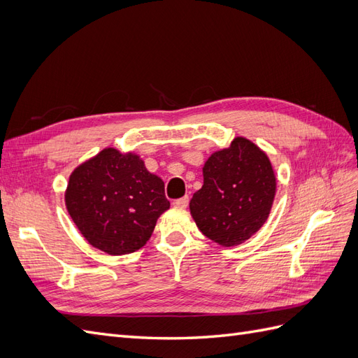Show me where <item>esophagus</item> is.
<instances>
[{
    "instance_id": "1",
    "label": "esophagus",
    "mask_w": 358,
    "mask_h": 358,
    "mask_svg": "<svg viewBox=\"0 0 358 358\" xmlns=\"http://www.w3.org/2000/svg\"><path fill=\"white\" fill-rule=\"evenodd\" d=\"M188 201H189V199H188V196H185V197H182V199H178V200L173 201V206H175V208L185 209L187 206H188Z\"/></svg>"
}]
</instances>
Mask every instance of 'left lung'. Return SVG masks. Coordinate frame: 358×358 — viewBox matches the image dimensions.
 Here are the masks:
<instances>
[{
    "mask_svg": "<svg viewBox=\"0 0 358 358\" xmlns=\"http://www.w3.org/2000/svg\"><path fill=\"white\" fill-rule=\"evenodd\" d=\"M276 194V176L264 150L234 137L203 167V187L189 201L192 220L210 241L230 248L254 236L267 221Z\"/></svg>",
    "mask_w": 358,
    "mask_h": 358,
    "instance_id": "1",
    "label": "left lung"
}]
</instances>
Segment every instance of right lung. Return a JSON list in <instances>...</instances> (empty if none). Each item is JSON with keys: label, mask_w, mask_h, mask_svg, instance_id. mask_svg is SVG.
<instances>
[{"label": "right lung", "mask_w": 358, "mask_h": 358, "mask_svg": "<svg viewBox=\"0 0 358 358\" xmlns=\"http://www.w3.org/2000/svg\"><path fill=\"white\" fill-rule=\"evenodd\" d=\"M66 206L90 245L125 255L146 245L170 201L164 182L137 154L106 148L73 170Z\"/></svg>", "instance_id": "obj_1"}]
</instances>
